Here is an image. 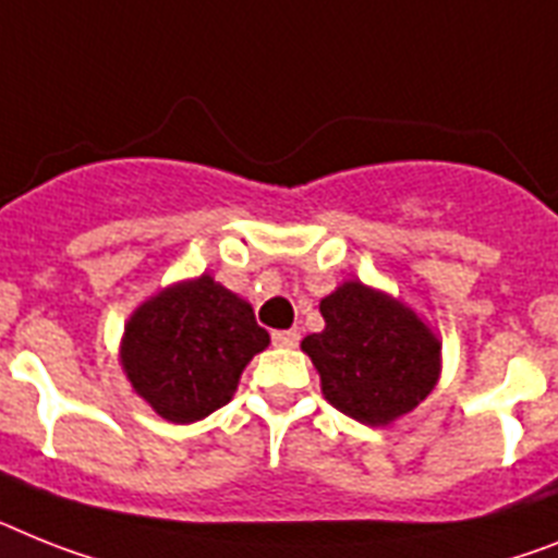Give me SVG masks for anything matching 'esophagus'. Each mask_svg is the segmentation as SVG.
<instances>
[{"instance_id": "esophagus-1", "label": "esophagus", "mask_w": 558, "mask_h": 558, "mask_svg": "<svg viewBox=\"0 0 558 558\" xmlns=\"http://www.w3.org/2000/svg\"><path fill=\"white\" fill-rule=\"evenodd\" d=\"M274 344H279V348H296L299 344V333L296 330H274Z\"/></svg>"}]
</instances>
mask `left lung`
<instances>
[{"label": "left lung", "instance_id": "left-lung-1", "mask_svg": "<svg viewBox=\"0 0 558 558\" xmlns=\"http://www.w3.org/2000/svg\"><path fill=\"white\" fill-rule=\"evenodd\" d=\"M319 311L325 330L305 336L302 351L336 411L388 425L434 390L439 342L411 307L362 282H344L322 299Z\"/></svg>", "mask_w": 558, "mask_h": 558}]
</instances>
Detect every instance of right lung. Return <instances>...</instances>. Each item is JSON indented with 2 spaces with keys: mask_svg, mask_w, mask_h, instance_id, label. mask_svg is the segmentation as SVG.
Returning <instances> with one entry per match:
<instances>
[{
  "mask_svg": "<svg viewBox=\"0 0 558 558\" xmlns=\"http://www.w3.org/2000/svg\"><path fill=\"white\" fill-rule=\"evenodd\" d=\"M268 342L247 302L199 276L133 313L122 365L133 390L159 416L185 425L228 404L245 365Z\"/></svg>",
  "mask_w": 558,
  "mask_h": 558,
  "instance_id": "1",
  "label": "right lung"
}]
</instances>
